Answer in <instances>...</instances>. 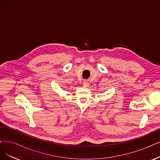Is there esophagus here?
<instances>
[{
	"instance_id": "obj_1",
	"label": "esophagus",
	"mask_w": 160,
	"mask_h": 160,
	"mask_svg": "<svg viewBox=\"0 0 160 160\" xmlns=\"http://www.w3.org/2000/svg\"><path fill=\"white\" fill-rule=\"evenodd\" d=\"M89 84H90L89 82L87 81V80H84V81L83 82V85H84V86H89Z\"/></svg>"
}]
</instances>
